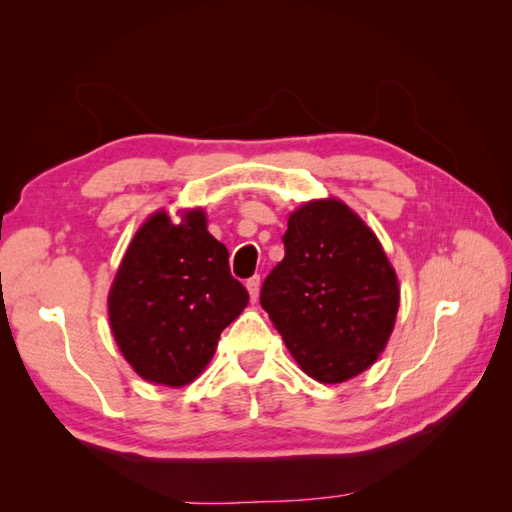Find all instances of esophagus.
I'll return each mask as SVG.
<instances>
[{"instance_id":"obj_1","label":"esophagus","mask_w":512,"mask_h":512,"mask_svg":"<svg viewBox=\"0 0 512 512\" xmlns=\"http://www.w3.org/2000/svg\"><path fill=\"white\" fill-rule=\"evenodd\" d=\"M259 286H262V279H259V275L250 277V279L246 281L248 295H250V299H253V301H257V297H259Z\"/></svg>"}]
</instances>
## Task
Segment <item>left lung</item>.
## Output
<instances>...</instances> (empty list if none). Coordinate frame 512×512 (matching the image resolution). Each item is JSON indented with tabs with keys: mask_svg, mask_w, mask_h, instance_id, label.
I'll use <instances>...</instances> for the list:
<instances>
[{
	"mask_svg": "<svg viewBox=\"0 0 512 512\" xmlns=\"http://www.w3.org/2000/svg\"><path fill=\"white\" fill-rule=\"evenodd\" d=\"M286 255L262 286V308L299 367L319 383L365 372L394 330L400 290L372 228L341 200L288 217Z\"/></svg>",
	"mask_w": 512,
	"mask_h": 512,
	"instance_id": "left-lung-1",
	"label": "left lung"
}]
</instances>
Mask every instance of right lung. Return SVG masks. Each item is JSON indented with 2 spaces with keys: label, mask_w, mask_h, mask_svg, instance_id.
Wrapping results in <instances>:
<instances>
[{
  "label": "right lung",
  "mask_w": 512,
  "mask_h": 512,
  "mask_svg": "<svg viewBox=\"0 0 512 512\" xmlns=\"http://www.w3.org/2000/svg\"><path fill=\"white\" fill-rule=\"evenodd\" d=\"M107 303L118 350L136 374L182 387L209 365L248 292L231 275L226 246L206 231L202 209L180 224L158 211L129 244Z\"/></svg>",
  "instance_id": "1"
}]
</instances>
